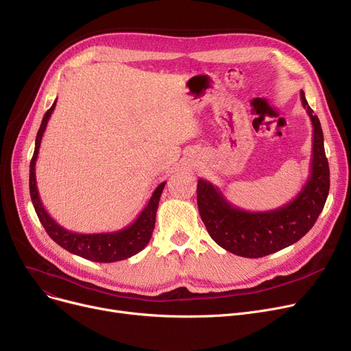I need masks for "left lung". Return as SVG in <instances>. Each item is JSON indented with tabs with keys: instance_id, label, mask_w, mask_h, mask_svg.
I'll return each instance as SVG.
<instances>
[{
	"instance_id": "1",
	"label": "left lung",
	"mask_w": 351,
	"mask_h": 351,
	"mask_svg": "<svg viewBox=\"0 0 351 351\" xmlns=\"http://www.w3.org/2000/svg\"><path fill=\"white\" fill-rule=\"evenodd\" d=\"M300 98L313 125V147L310 176L291 202L267 212H247L232 205L210 182L197 180L200 217L213 241L233 254L256 259L296 243L316 223L324 208L330 189V169L323 131L303 90Z\"/></svg>"
}]
</instances>
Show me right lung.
Returning <instances> with one entry per match:
<instances>
[{
	"instance_id": "add662e5",
	"label": "right lung",
	"mask_w": 351,
	"mask_h": 351,
	"mask_svg": "<svg viewBox=\"0 0 351 351\" xmlns=\"http://www.w3.org/2000/svg\"><path fill=\"white\" fill-rule=\"evenodd\" d=\"M55 104H57V101L52 104V106L47 110L43 118L38 134H36L35 151L29 165V195H31L34 209L36 215H38L40 222L43 223L44 229L47 230V233L49 234L52 241L55 243H58L65 250L71 252L72 254H77L84 257L86 261L99 262V263H112V262L128 259V257L139 253L151 241L152 232L155 229L159 199L166 182L160 183V185L155 189L149 202H147L143 210L139 213L135 222L121 230L84 234V233H75V232L66 230L65 228L58 225L48 215V212L43 205L38 188H36V178H35V163H36V158H38L41 139L45 132L48 119L55 108Z\"/></svg>"
}]
</instances>
